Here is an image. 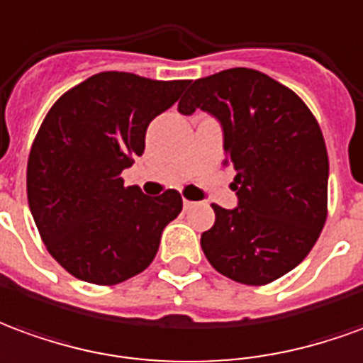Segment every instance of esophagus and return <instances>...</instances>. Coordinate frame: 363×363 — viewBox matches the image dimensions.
Instances as JSON below:
<instances>
[{
  "label": "esophagus",
  "instance_id": "obj_1",
  "mask_svg": "<svg viewBox=\"0 0 363 363\" xmlns=\"http://www.w3.org/2000/svg\"><path fill=\"white\" fill-rule=\"evenodd\" d=\"M195 205H197V203L195 201H189V199H184V209H194Z\"/></svg>",
  "mask_w": 363,
  "mask_h": 363
}]
</instances>
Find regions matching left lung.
Segmentation results:
<instances>
[{
    "label": "left lung",
    "mask_w": 363,
    "mask_h": 363,
    "mask_svg": "<svg viewBox=\"0 0 363 363\" xmlns=\"http://www.w3.org/2000/svg\"><path fill=\"white\" fill-rule=\"evenodd\" d=\"M220 123L225 166L236 169L238 207L213 205L201 248L218 274L272 284L307 258L326 220L328 154L317 119L299 95L266 74L230 68L195 79L177 111Z\"/></svg>",
    "instance_id": "1"
}]
</instances>
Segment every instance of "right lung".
I'll use <instances>...</instances> for the list:
<instances>
[{
    "instance_id": "obj_1",
    "label": "right lung",
    "mask_w": 363,
    "mask_h": 363,
    "mask_svg": "<svg viewBox=\"0 0 363 363\" xmlns=\"http://www.w3.org/2000/svg\"><path fill=\"white\" fill-rule=\"evenodd\" d=\"M186 84L101 72L66 91L43 121L27 164V197L46 250L74 277L115 285L150 266L182 195L148 197L125 187L121 172L145 152L150 121Z\"/></svg>"
}]
</instances>
